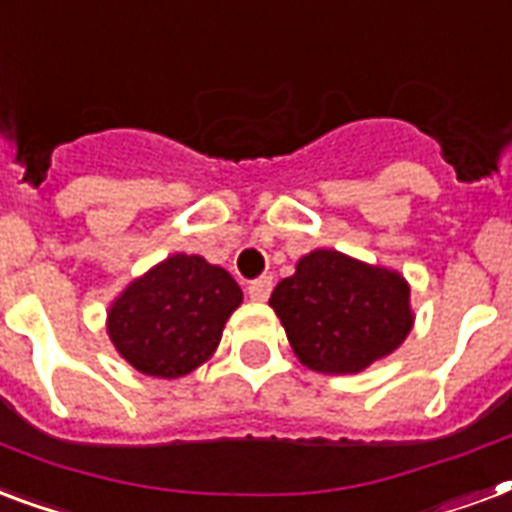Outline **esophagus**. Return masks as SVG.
Segmentation results:
<instances>
[{
	"mask_svg": "<svg viewBox=\"0 0 512 512\" xmlns=\"http://www.w3.org/2000/svg\"><path fill=\"white\" fill-rule=\"evenodd\" d=\"M270 291L272 275H259V278L248 283V294H251V299H256V302H264V299L270 297Z\"/></svg>",
	"mask_w": 512,
	"mask_h": 512,
	"instance_id": "esophagus-1",
	"label": "esophagus"
}]
</instances>
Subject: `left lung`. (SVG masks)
Returning <instances> with one entry per match:
<instances>
[{"label": "left lung", "mask_w": 512, "mask_h": 512, "mask_svg": "<svg viewBox=\"0 0 512 512\" xmlns=\"http://www.w3.org/2000/svg\"><path fill=\"white\" fill-rule=\"evenodd\" d=\"M288 343L315 372L348 375L399 348L410 315L402 275L337 251H313L270 297Z\"/></svg>", "instance_id": "1"}]
</instances>
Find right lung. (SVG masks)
<instances>
[{
	"label": "right lung",
	"mask_w": 512,
	"mask_h": 512,
	"mask_svg": "<svg viewBox=\"0 0 512 512\" xmlns=\"http://www.w3.org/2000/svg\"><path fill=\"white\" fill-rule=\"evenodd\" d=\"M242 302L240 286L202 256L175 253L115 299L107 332L134 370L180 378L218 348L226 318Z\"/></svg>",
	"instance_id": "right-lung-1"
}]
</instances>
